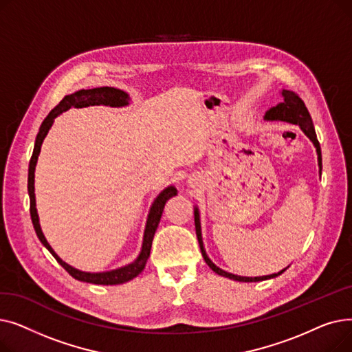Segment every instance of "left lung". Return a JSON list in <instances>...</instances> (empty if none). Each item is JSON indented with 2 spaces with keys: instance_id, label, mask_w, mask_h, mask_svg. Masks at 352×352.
<instances>
[{
  "instance_id": "left-lung-1",
  "label": "left lung",
  "mask_w": 352,
  "mask_h": 352,
  "mask_svg": "<svg viewBox=\"0 0 352 352\" xmlns=\"http://www.w3.org/2000/svg\"><path fill=\"white\" fill-rule=\"evenodd\" d=\"M281 97L283 101L280 104H276L275 107L270 108L264 120L265 121H283V122H289V124H295L301 128V131L309 138V141L316 146L317 151V157H318V168H320V177H321V171H322V158H321V146L320 142L317 140V134H316V128H314L311 116L308 113V109L304 104V101L295 94V92L289 91V89H281ZM194 221H195V232H197V238L199 243V248H201V254L204 256V261L207 263V265L218 275L226 276V278L234 280V281H239V283H256V281H265V280H271L275 278V276L281 275L287 268L275 272V274H270V275H263V276H241V275H235L232 272H227L224 270H221L219 267H217L211 260L206 251L204 247V241H202V231H201V219H199V210L195 206L194 207Z\"/></svg>"
}]
</instances>
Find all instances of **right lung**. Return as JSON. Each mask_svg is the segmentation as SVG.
<instances>
[{"instance_id": "right-lung-1", "label": "right lung", "mask_w": 352, "mask_h": 352, "mask_svg": "<svg viewBox=\"0 0 352 352\" xmlns=\"http://www.w3.org/2000/svg\"><path fill=\"white\" fill-rule=\"evenodd\" d=\"M129 102H131V98H129L126 92L122 89L114 88V87H98V88L76 91L69 96H65L63 98V101L45 117V120L43 121V124L40 126V131H38V134H36V138H35L34 151H32V157L30 160V166H28V195H30V214H31V219H32V226H34L36 236L40 238L43 245L52 254V256L58 261V264L71 276H74V278L78 281H82V283L98 284V285H118V284L131 281L133 278H135L137 275H140L142 272V270L145 268L148 256H150L154 234L158 228L160 219H161V215H162V211L165 207V202L168 201L171 197L177 195L178 191L174 186H168L166 188H164L154 199L153 206L150 208V212H148V217H146L141 251L133 263H129L124 267H118L116 270H109V271L87 272V271L74 268L72 265L63 261L61 258L57 255V252L52 250V247L47 241V238L40 226V217H38V212H36V204H35V192H34L35 191V187H34L35 165H36L38 155L41 153L43 141L45 140L48 131L51 129L54 120L57 118L60 114L65 113V111H68L72 107L82 108V107H89V105H105V107H113V108H121V107L129 105Z\"/></svg>"}]
</instances>
